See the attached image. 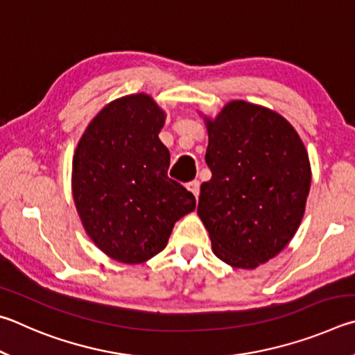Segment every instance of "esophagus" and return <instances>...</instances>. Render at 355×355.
<instances>
[{
  "label": "esophagus",
  "mask_w": 355,
  "mask_h": 355,
  "mask_svg": "<svg viewBox=\"0 0 355 355\" xmlns=\"http://www.w3.org/2000/svg\"><path fill=\"white\" fill-rule=\"evenodd\" d=\"M187 189L191 191V193L195 195V198L198 200V196H200V181H191L187 184Z\"/></svg>",
  "instance_id": "1"
}]
</instances>
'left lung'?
<instances>
[{"label": "left lung", "instance_id": "left-lung-1", "mask_svg": "<svg viewBox=\"0 0 355 355\" xmlns=\"http://www.w3.org/2000/svg\"><path fill=\"white\" fill-rule=\"evenodd\" d=\"M206 164L198 215L215 256L252 270L293 239L310 190L309 155L293 126L276 112L246 101L206 118Z\"/></svg>", "mask_w": 355, "mask_h": 355}]
</instances>
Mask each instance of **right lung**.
<instances>
[{
    "label": "right lung",
    "instance_id": "obj_1",
    "mask_svg": "<svg viewBox=\"0 0 355 355\" xmlns=\"http://www.w3.org/2000/svg\"><path fill=\"white\" fill-rule=\"evenodd\" d=\"M165 112L145 93L109 103L87 126L73 157L71 187L93 243L121 263H143L166 246L174 223L195 210L168 178L159 139Z\"/></svg>",
    "mask_w": 355,
    "mask_h": 355
}]
</instances>
